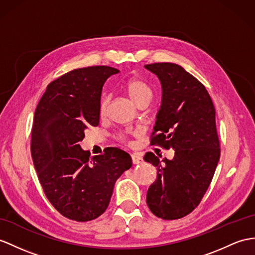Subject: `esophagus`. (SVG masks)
I'll return each instance as SVG.
<instances>
[{
  "label": "esophagus",
  "instance_id": "obj_1",
  "mask_svg": "<svg viewBox=\"0 0 255 255\" xmlns=\"http://www.w3.org/2000/svg\"><path fill=\"white\" fill-rule=\"evenodd\" d=\"M132 162L133 164H140L142 163V158L140 156H138L137 153L132 154Z\"/></svg>",
  "mask_w": 255,
  "mask_h": 255
}]
</instances>
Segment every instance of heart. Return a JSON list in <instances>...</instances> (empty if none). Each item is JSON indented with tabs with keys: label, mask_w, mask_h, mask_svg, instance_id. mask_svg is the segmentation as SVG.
I'll list each match as a JSON object with an SVG mask.
<instances>
[{
	"label": "heart",
	"mask_w": 255,
	"mask_h": 255,
	"mask_svg": "<svg viewBox=\"0 0 255 255\" xmlns=\"http://www.w3.org/2000/svg\"><path fill=\"white\" fill-rule=\"evenodd\" d=\"M124 90H126L128 97L131 98L136 105H138L141 102H145V101H150L152 97V91L150 89V86H149L147 83H145L144 81L136 78L129 79L126 83V85H124ZM108 103H109L108 96H104L102 98L101 104H99V114H101V116H104L107 113ZM120 139L126 140L127 135L121 134Z\"/></svg>",
	"instance_id": "heart-1"
}]
</instances>
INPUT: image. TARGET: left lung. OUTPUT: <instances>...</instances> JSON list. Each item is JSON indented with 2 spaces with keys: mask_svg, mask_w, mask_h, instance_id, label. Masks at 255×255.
<instances>
[{
  "mask_svg": "<svg viewBox=\"0 0 255 255\" xmlns=\"http://www.w3.org/2000/svg\"><path fill=\"white\" fill-rule=\"evenodd\" d=\"M158 77L162 99L150 145L174 149V158L161 161L147 152L157 179L147 191V206L162 220L182 219L200 203L220 160L215 108L204 85L172 63L146 65Z\"/></svg>",
  "mask_w": 255,
  "mask_h": 255,
  "instance_id": "1",
  "label": "left lung"
}]
</instances>
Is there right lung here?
Instances as JSON below:
<instances>
[{"label": "right lung", "mask_w": 255, "mask_h": 255, "mask_svg": "<svg viewBox=\"0 0 255 255\" xmlns=\"http://www.w3.org/2000/svg\"><path fill=\"white\" fill-rule=\"evenodd\" d=\"M119 72L108 66L80 68L49 83L34 113L31 156L48 201L69 220L88 222L109 206L114 186L132 158L116 147L91 158L79 142L99 124L103 85Z\"/></svg>", "instance_id": "add662e5"}]
</instances>
